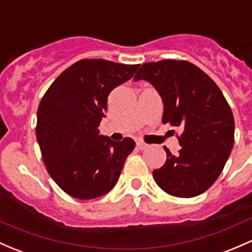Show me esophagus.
Listing matches in <instances>:
<instances>
[{
  "mask_svg": "<svg viewBox=\"0 0 252 252\" xmlns=\"http://www.w3.org/2000/svg\"><path fill=\"white\" fill-rule=\"evenodd\" d=\"M136 147H138L139 150H145L147 147V144H145V142L142 141H138L136 142Z\"/></svg>",
  "mask_w": 252,
  "mask_h": 252,
  "instance_id": "34e87169",
  "label": "esophagus"
}]
</instances>
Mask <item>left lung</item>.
Returning <instances> with one entry per match:
<instances>
[{
	"mask_svg": "<svg viewBox=\"0 0 252 252\" xmlns=\"http://www.w3.org/2000/svg\"><path fill=\"white\" fill-rule=\"evenodd\" d=\"M146 80L163 102L162 123L182 130L180 147L155 169L157 185L177 197L205 192L220 177L234 144V118L215 81L188 61L163 60L141 65L134 80Z\"/></svg>",
	"mask_w": 252,
	"mask_h": 252,
	"instance_id": "8db88e82",
	"label": "left lung"
}]
</instances>
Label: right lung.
I'll return each mask as SVG.
<instances>
[{
  "label": "right lung",
  "instance_id": "obj_1",
  "mask_svg": "<svg viewBox=\"0 0 252 252\" xmlns=\"http://www.w3.org/2000/svg\"><path fill=\"white\" fill-rule=\"evenodd\" d=\"M140 64L81 60L61 73L37 110L36 138L51 178L80 200L107 194L135 147L133 139L112 141L98 126L108 95L134 75Z\"/></svg>",
  "mask_w": 252,
  "mask_h": 252
}]
</instances>
